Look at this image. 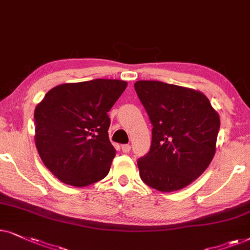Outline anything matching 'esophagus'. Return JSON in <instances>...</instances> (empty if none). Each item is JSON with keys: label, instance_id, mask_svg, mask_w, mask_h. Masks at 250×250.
Returning a JSON list of instances; mask_svg holds the SVG:
<instances>
[{"label": "esophagus", "instance_id": "34e87169", "mask_svg": "<svg viewBox=\"0 0 250 250\" xmlns=\"http://www.w3.org/2000/svg\"><path fill=\"white\" fill-rule=\"evenodd\" d=\"M130 145H129V144H125V145H122L121 146V149H122V152L123 153H128L129 151H130Z\"/></svg>", "mask_w": 250, "mask_h": 250}]
</instances>
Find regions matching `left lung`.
Masks as SVG:
<instances>
[{"instance_id": "8db88e82", "label": "left lung", "mask_w": 250, "mask_h": 250, "mask_svg": "<svg viewBox=\"0 0 250 250\" xmlns=\"http://www.w3.org/2000/svg\"><path fill=\"white\" fill-rule=\"evenodd\" d=\"M135 90L153 125L151 148L137 162L142 181L161 192L186 188L214 158L217 111L207 96L186 86L137 81Z\"/></svg>"}]
</instances>
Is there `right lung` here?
<instances>
[{"instance_id": "add662e5", "label": "right lung", "mask_w": 250, "mask_h": 250, "mask_svg": "<svg viewBox=\"0 0 250 250\" xmlns=\"http://www.w3.org/2000/svg\"><path fill=\"white\" fill-rule=\"evenodd\" d=\"M127 85L106 79L62 83L36 105V149L64 184L83 188L108 174L115 149L108 138L107 112Z\"/></svg>"}]
</instances>
